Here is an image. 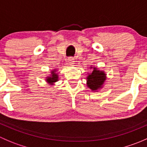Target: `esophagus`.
<instances>
[{"label":"esophagus","instance_id":"34e87169","mask_svg":"<svg viewBox=\"0 0 147 147\" xmlns=\"http://www.w3.org/2000/svg\"><path fill=\"white\" fill-rule=\"evenodd\" d=\"M67 62H68V63H69V65H72L75 64V60H74L73 58H72V57H69V58H68Z\"/></svg>","mask_w":147,"mask_h":147}]
</instances>
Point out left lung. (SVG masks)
Returning <instances> with one entry per match:
<instances>
[{"label": "left lung", "instance_id": "8db88e82", "mask_svg": "<svg viewBox=\"0 0 147 147\" xmlns=\"http://www.w3.org/2000/svg\"><path fill=\"white\" fill-rule=\"evenodd\" d=\"M87 79V86L92 90H96L102 87L106 78L104 72L97 70L96 68H94L92 72L90 74Z\"/></svg>", "mask_w": 147, "mask_h": 147}]
</instances>
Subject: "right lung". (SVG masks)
Instances as JSON below:
<instances>
[{
	"label": "right lung",
	"mask_w": 147,
	"mask_h": 147,
	"mask_svg": "<svg viewBox=\"0 0 147 147\" xmlns=\"http://www.w3.org/2000/svg\"><path fill=\"white\" fill-rule=\"evenodd\" d=\"M52 72H52V74H53V75H52V76L50 77V78H47V82H50V83L56 82V81H57V78H58L57 74L54 73L55 70L52 71Z\"/></svg>",
	"instance_id": "1"
}]
</instances>
